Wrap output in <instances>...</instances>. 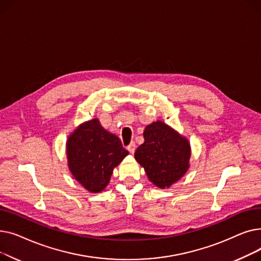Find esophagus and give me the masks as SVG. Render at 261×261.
Segmentation results:
<instances>
[{
    "label": "esophagus",
    "instance_id": "esophagus-1",
    "mask_svg": "<svg viewBox=\"0 0 261 261\" xmlns=\"http://www.w3.org/2000/svg\"><path fill=\"white\" fill-rule=\"evenodd\" d=\"M127 149L129 150V152H130V153H132V154H133V153L135 152V149H136V145H135V143H134V142L130 143V144L128 145Z\"/></svg>",
    "mask_w": 261,
    "mask_h": 261
}]
</instances>
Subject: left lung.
<instances>
[{
    "label": "left lung",
    "instance_id": "left-lung-1",
    "mask_svg": "<svg viewBox=\"0 0 261 261\" xmlns=\"http://www.w3.org/2000/svg\"><path fill=\"white\" fill-rule=\"evenodd\" d=\"M144 139L134 156L145 168L148 179L160 188L180 180L189 167L188 141L160 120L146 127Z\"/></svg>",
    "mask_w": 261,
    "mask_h": 261
}]
</instances>
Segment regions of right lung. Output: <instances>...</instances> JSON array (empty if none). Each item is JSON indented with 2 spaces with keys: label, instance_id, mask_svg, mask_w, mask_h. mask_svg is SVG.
<instances>
[{
  "label": "right lung",
  "instance_id": "add662e5",
  "mask_svg": "<svg viewBox=\"0 0 261 261\" xmlns=\"http://www.w3.org/2000/svg\"><path fill=\"white\" fill-rule=\"evenodd\" d=\"M66 154L75 179L91 193H99L109 184L113 168L129 152L117 136L105 130L95 118L70 135Z\"/></svg>",
  "mask_w": 261,
  "mask_h": 261
}]
</instances>
